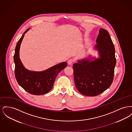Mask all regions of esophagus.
Masks as SVG:
<instances>
[{
	"mask_svg": "<svg viewBox=\"0 0 132 132\" xmlns=\"http://www.w3.org/2000/svg\"><path fill=\"white\" fill-rule=\"evenodd\" d=\"M73 61H74V60H73V59H69V60L68 61V64H69V65H71L72 63L73 62Z\"/></svg>",
	"mask_w": 132,
	"mask_h": 132,
	"instance_id": "obj_1",
	"label": "esophagus"
}]
</instances>
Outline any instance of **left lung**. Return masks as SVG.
I'll return each instance as SVG.
<instances>
[{
	"label": "left lung",
	"instance_id": "obj_1",
	"mask_svg": "<svg viewBox=\"0 0 132 132\" xmlns=\"http://www.w3.org/2000/svg\"><path fill=\"white\" fill-rule=\"evenodd\" d=\"M94 49L99 57L89 56L73 64L76 87L82 94L94 96L109 88L116 65L115 47L108 31L101 28Z\"/></svg>",
	"mask_w": 132,
	"mask_h": 132
}]
</instances>
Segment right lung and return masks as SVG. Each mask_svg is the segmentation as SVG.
<instances>
[{"label": "right lung", "mask_w": 132, "mask_h": 132, "mask_svg": "<svg viewBox=\"0 0 132 132\" xmlns=\"http://www.w3.org/2000/svg\"><path fill=\"white\" fill-rule=\"evenodd\" d=\"M26 31L16 44L14 61L15 64V75L19 85L31 94L42 95L47 93L53 87L58 74L66 67V62L59 63L43 71H31L26 69L22 63L19 51L20 45L26 33Z\"/></svg>", "instance_id": "1"}]
</instances>
